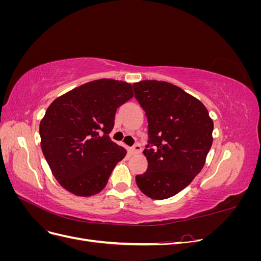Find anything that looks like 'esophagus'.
Masks as SVG:
<instances>
[{"label": "esophagus", "mask_w": 261, "mask_h": 261, "mask_svg": "<svg viewBox=\"0 0 261 261\" xmlns=\"http://www.w3.org/2000/svg\"><path fill=\"white\" fill-rule=\"evenodd\" d=\"M141 152V146L139 144H136L135 146H134L132 149H130V153L132 154H137Z\"/></svg>", "instance_id": "obj_1"}]
</instances>
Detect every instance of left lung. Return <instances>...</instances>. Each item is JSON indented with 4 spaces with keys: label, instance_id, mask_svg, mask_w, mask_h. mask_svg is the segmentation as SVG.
Instances as JSON below:
<instances>
[{
    "label": "left lung",
    "instance_id": "obj_1",
    "mask_svg": "<svg viewBox=\"0 0 261 261\" xmlns=\"http://www.w3.org/2000/svg\"><path fill=\"white\" fill-rule=\"evenodd\" d=\"M148 118V169L136 183L152 199H167L192 183L212 145L213 122L201 102L167 82L133 85Z\"/></svg>",
    "mask_w": 261,
    "mask_h": 261
}]
</instances>
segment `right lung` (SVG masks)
<instances>
[{
  "instance_id": "right-lung-1",
  "label": "right lung",
  "mask_w": 261,
  "mask_h": 261,
  "mask_svg": "<svg viewBox=\"0 0 261 261\" xmlns=\"http://www.w3.org/2000/svg\"><path fill=\"white\" fill-rule=\"evenodd\" d=\"M134 96L132 85L114 80L84 84L55 99L40 122L41 149L66 191L89 197L108 183L126 150L110 138L117 108Z\"/></svg>"
}]
</instances>
